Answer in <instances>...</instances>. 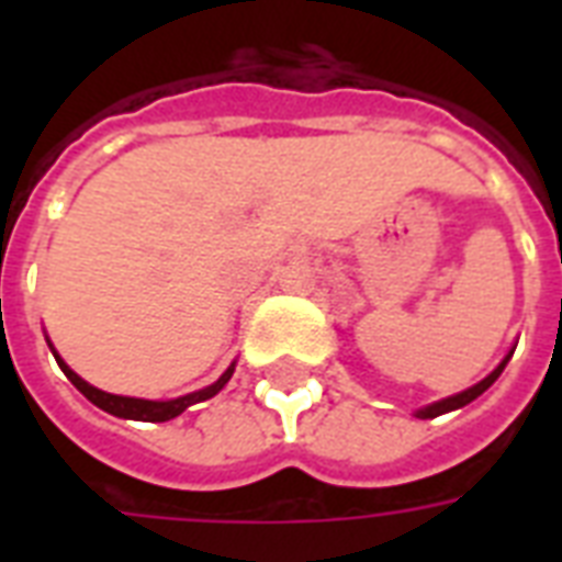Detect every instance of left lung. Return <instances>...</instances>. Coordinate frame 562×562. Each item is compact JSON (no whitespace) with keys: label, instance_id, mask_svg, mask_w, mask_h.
I'll return each mask as SVG.
<instances>
[{"label":"left lung","instance_id":"left-lung-1","mask_svg":"<svg viewBox=\"0 0 562 562\" xmlns=\"http://www.w3.org/2000/svg\"><path fill=\"white\" fill-rule=\"evenodd\" d=\"M510 356H514V350L507 352L505 359L498 361V368L493 370V373H490V375H484V379H481L479 384H472V387H467V391H461V393H452V396H446V400L431 402V405H423V408L414 411V417L435 419V417H440V414H449V411H458V408H463V405H470L472 400H479L481 393L487 391L490 384L496 382L498 375H502V370L507 368V361H510Z\"/></svg>","mask_w":562,"mask_h":562}]
</instances>
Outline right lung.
<instances>
[{"label": "right lung", "mask_w": 562, "mask_h": 562, "mask_svg": "<svg viewBox=\"0 0 562 562\" xmlns=\"http://www.w3.org/2000/svg\"><path fill=\"white\" fill-rule=\"evenodd\" d=\"M48 350H52V356H55L57 368L66 373V379H69V382H72L75 387H78V391H81L83 396L92 402V405H99L101 411H108V414H113V417L143 419V423H166V419L180 417V414H183L189 405H194V402L212 400V396H215V393H218L221 387L229 382L233 370H236V361H233V364H229V368L224 370V373H221L215 382L206 384V387H201V391L187 393V396H178V400H139V396H119V393H108V391H99V387H92L90 382H83L81 375L75 373V370L69 368V364H66L60 356H57V350L52 347V341H48Z\"/></svg>", "instance_id": "1"}]
</instances>
